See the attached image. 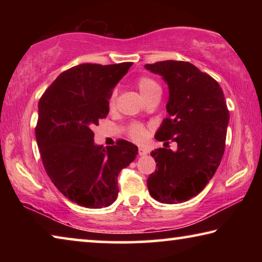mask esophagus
<instances>
[{
	"instance_id": "34e87169",
	"label": "esophagus",
	"mask_w": 262,
	"mask_h": 262,
	"mask_svg": "<svg viewBox=\"0 0 262 262\" xmlns=\"http://www.w3.org/2000/svg\"><path fill=\"white\" fill-rule=\"evenodd\" d=\"M148 152L149 151L145 148H142V147L139 148V155H140V156H145V155H148Z\"/></svg>"
}]
</instances>
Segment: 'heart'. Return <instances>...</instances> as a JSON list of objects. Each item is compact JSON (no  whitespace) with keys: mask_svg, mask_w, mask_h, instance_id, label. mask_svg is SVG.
<instances>
[{"mask_svg":"<svg viewBox=\"0 0 262 262\" xmlns=\"http://www.w3.org/2000/svg\"><path fill=\"white\" fill-rule=\"evenodd\" d=\"M136 85H137V89H139L140 94L142 95L143 98H147V97L150 94H152L155 90H157V89H161V88H159L158 84L154 81V79L149 78V77L139 78V79H137ZM110 106H111V107H113V106H114V96L112 97V98H111ZM129 134H130L133 140H135L137 142H142V141L145 140V137H147V135H148V132L142 125L135 123V125L130 126Z\"/></svg>","mask_w":262,"mask_h":262,"instance_id":"heart-1","label":"heart"}]
</instances>
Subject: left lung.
I'll list each match as a JSON object with an SVG mask.
<instances>
[{
	"instance_id": "left-lung-1",
	"label": "left lung",
	"mask_w": 262,
	"mask_h": 262,
	"mask_svg": "<svg viewBox=\"0 0 262 262\" xmlns=\"http://www.w3.org/2000/svg\"><path fill=\"white\" fill-rule=\"evenodd\" d=\"M144 68L168 88L167 114L155 137L178 144L176 151L165 147L150 154L157 168L148 178L149 193L167 205L185 202L206 187L223 157L230 120L225 97L214 78L189 62L167 60Z\"/></svg>"
}]
</instances>
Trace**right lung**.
Returning <instances> with one entry per match:
<instances>
[{"instance_id": "1", "label": "right lung", "mask_w": 262, "mask_h": 262, "mask_svg": "<svg viewBox=\"0 0 262 262\" xmlns=\"http://www.w3.org/2000/svg\"><path fill=\"white\" fill-rule=\"evenodd\" d=\"M132 64H78L60 74L39 100L35 139L43 167L59 192L78 206L112 205L119 173L139 154L125 140L106 148L96 144L91 129L108 114L113 89Z\"/></svg>"}]
</instances>
